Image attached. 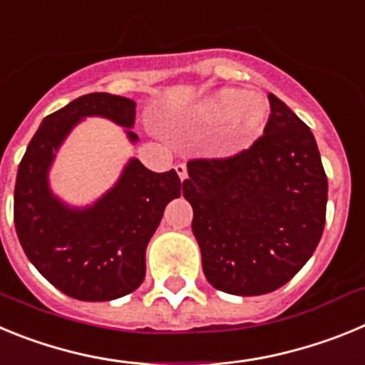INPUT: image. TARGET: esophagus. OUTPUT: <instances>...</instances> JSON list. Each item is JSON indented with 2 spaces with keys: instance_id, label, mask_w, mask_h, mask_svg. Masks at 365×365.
<instances>
[{
  "instance_id": "obj_1",
  "label": "esophagus",
  "mask_w": 365,
  "mask_h": 365,
  "mask_svg": "<svg viewBox=\"0 0 365 365\" xmlns=\"http://www.w3.org/2000/svg\"><path fill=\"white\" fill-rule=\"evenodd\" d=\"M175 172H177V175L180 177V180H185L186 177H188V170H186V164L185 163H179L175 166Z\"/></svg>"
}]
</instances>
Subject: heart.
Returning a JSON list of instances; mask_svg holds the SVG:
<instances>
[{
    "mask_svg": "<svg viewBox=\"0 0 365 365\" xmlns=\"http://www.w3.org/2000/svg\"><path fill=\"white\" fill-rule=\"evenodd\" d=\"M269 109L257 96H250L245 89H221L206 98L199 108V118L210 128L228 124L230 140L237 146L250 143L261 133Z\"/></svg>",
    "mask_w": 365,
    "mask_h": 365,
    "instance_id": "b5f03b06",
    "label": "heart"
}]
</instances>
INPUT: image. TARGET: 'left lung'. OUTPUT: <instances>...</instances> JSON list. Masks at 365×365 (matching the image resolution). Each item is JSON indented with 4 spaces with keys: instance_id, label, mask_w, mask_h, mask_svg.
<instances>
[{
    "instance_id": "8db88e82",
    "label": "left lung",
    "mask_w": 365,
    "mask_h": 365,
    "mask_svg": "<svg viewBox=\"0 0 365 365\" xmlns=\"http://www.w3.org/2000/svg\"><path fill=\"white\" fill-rule=\"evenodd\" d=\"M270 115L252 146L222 159L188 160L182 195L206 279L235 296L291 282L325 225L327 177L309 125L269 95Z\"/></svg>"
}]
</instances>
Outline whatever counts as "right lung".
<instances>
[{
	"mask_svg": "<svg viewBox=\"0 0 365 365\" xmlns=\"http://www.w3.org/2000/svg\"><path fill=\"white\" fill-rule=\"evenodd\" d=\"M89 115L131 128L135 102L91 93L43 118L18 168L14 225L32 265L56 289L83 302H109L144 282L148 241L182 185L175 170L155 173L133 159L95 206L86 210L63 206L49 192L47 170L66 135ZM128 137L137 140L133 131Z\"/></svg>",
	"mask_w": 365,
	"mask_h": 365,
	"instance_id": "obj_1",
	"label": "right lung"
}]
</instances>
